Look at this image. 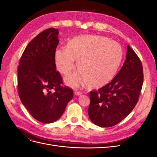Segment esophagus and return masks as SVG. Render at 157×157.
<instances>
[{"instance_id": "34e87169", "label": "esophagus", "mask_w": 157, "mask_h": 157, "mask_svg": "<svg viewBox=\"0 0 157 157\" xmlns=\"http://www.w3.org/2000/svg\"><path fill=\"white\" fill-rule=\"evenodd\" d=\"M81 94H82V92H80V91H77V90L75 91V94L77 95V96H79V95H80Z\"/></svg>"}]
</instances>
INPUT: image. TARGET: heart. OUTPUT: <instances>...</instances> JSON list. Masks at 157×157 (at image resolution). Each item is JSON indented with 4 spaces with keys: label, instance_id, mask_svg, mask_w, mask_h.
<instances>
[{
    "label": "heart",
    "instance_id": "heart-1",
    "mask_svg": "<svg viewBox=\"0 0 157 157\" xmlns=\"http://www.w3.org/2000/svg\"><path fill=\"white\" fill-rule=\"evenodd\" d=\"M123 59V50L118 42L98 35H80L71 39L67 48L61 47L55 52V63L59 72L69 75L78 61L80 75L66 79L71 86L87 82L92 88L105 86L115 77Z\"/></svg>",
    "mask_w": 157,
    "mask_h": 157
}]
</instances>
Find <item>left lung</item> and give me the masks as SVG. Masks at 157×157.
Masks as SVG:
<instances>
[{"label": "left lung", "instance_id": "1", "mask_svg": "<svg viewBox=\"0 0 157 157\" xmlns=\"http://www.w3.org/2000/svg\"><path fill=\"white\" fill-rule=\"evenodd\" d=\"M143 83L141 61L128 45L126 59L119 72L105 86L90 92L88 112L90 120L100 127L118 124L136 105Z\"/></svg>", "mask_w": 157, "mask_h": 157}]
</instances>
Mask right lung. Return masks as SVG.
Listing matches in <instances>:
<instances>
[{
    "label": "right lung",
    "mask_w": 157,
    "mask_h": 157,
    "mask_svg": "<svg viewBox=\"0 0 157 157\" xmlns=\"http://www.w3.org/2000/svg\"><path fill=\"white\" fill-rule=\"evenodd\" d=\"M58 34V29L52 27L36 36L23 52L17 68L21 101L33 118L43 123L59 119L73 97V90L63 86V78L56 71Z\"/></svg>",
    "instance_id": "add662e5"
}]
</instances>
